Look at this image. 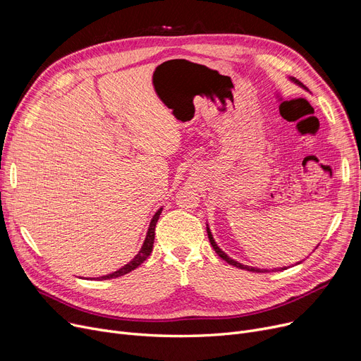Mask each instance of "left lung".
<instances>
[{
    "instance_id": "obj_1",
    "label": "left lung",
    "mask_w": 361,
    "mask_h": 361,
    "mask_svg": "<svg viewBox=\"0 0 361 361\" xmlns=\"http://www.w3.org/2000/svg\"><path fill=\"white\" fill-rule=\"evenodd\" d=\"M297 82V80H295ZM207 237H209V241H211V244H212V247L215 249V252H216V255L221 257V259H224L226 263H230V264H233V267H235V268H240V269H245V271H250V272H269L268 269H257V268H250V267H245V264H241V263H238V262H235V260H233L231 257H228L226 256L219 247H218V244L215 243V240H214V237H212V234H211V231H209V228H207ZM282 269H287V268H282Z\"/></svg>"
}]
</instances>
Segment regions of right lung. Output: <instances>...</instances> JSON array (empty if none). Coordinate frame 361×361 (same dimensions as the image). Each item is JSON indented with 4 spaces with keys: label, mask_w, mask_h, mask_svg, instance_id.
I'll list each match as a JSON object with an SVG mask.
<instances>
[{
    "label": "right lung",
    "mask_w": 361,
    "mask_h": 361,
    "mask_svg": "<svg viewBox=\"0 0 361 361\" xmlns=\"http://www.w3.org/2000/svg\"><path fill=\"white\" fill-rule=\"evenodd\" d=\"M161 211H162V209H159V211L154 215V218H152L150 225H149V230H147V235H146V238H145V243H143V245H142L140 252L136 255V257L133 259L131 262H128V263L126 264V267H123L121 269L116 271L114 274H109V275L101 276V279H111V278H118V276H123V275H126V274H128V272H131V271H135V269L139 267V264H142V263L149 257V255L152 253V249H154L155 226H157V222H158V219H159Z\"/></svg>",
    "instance_id": "add662e5"
}]
</instances>
